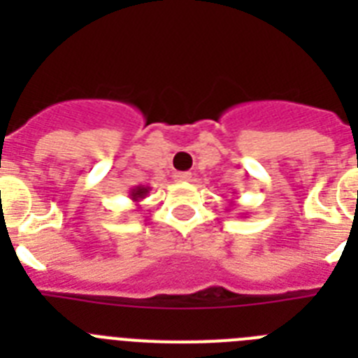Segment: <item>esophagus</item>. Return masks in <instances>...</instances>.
<instances>
[{"label": "esophagus", "instance_id": "obj_1", "mask_svg": "<svg viewBox=\"0 0 358 358\" xmlns=\"http://www.w3.org/2000/svg\"><path fill=\"white\" fill-rule=\"evenodd\" d=\"M176 181H179V182H185V181H188L189 177H192V173L189 172H176Z\"/></svg>", "mask_w": 358, "mask_h": 358}]
</instances>
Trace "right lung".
<instances>
[{
  "label": "right lung",
  "mask_w": 358,
  "mask_h": 358,
  "mask_svg": "<svg viewBox=\"0 0 358 358\" xmlns=\"http://www.w3.org/2000/svg\"><path fill=\"white\" fill-rule=\"evenodd\" d=\"M148 192H150V188H148V186H134V188L129 192V197L132 199V202H140L147 197Z\"/></svg>",
  "instance_id": "add662e5"
}]
</instances>
